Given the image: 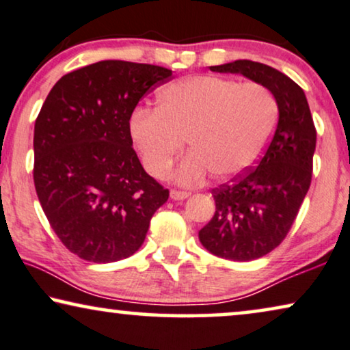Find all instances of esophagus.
Here are the masks:
<instances>
[{
  "label": "esophagus",
  "mask_w": 350,
  "mask_h": 350,
  "mask_svg": "<svg viewBox=\"0 0 350 350\" xmlns=\"http://www.w3.org/2000/svg\"><path fill=\"white\" fill-rule=\"evenodd\" d=\"M170 198L174 200H183L186 198H189V193H186V191H176V189H172L170 191Z\"/></svg>",
  "instance_id": "34e87169"
}]
</instances>
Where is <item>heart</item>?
Returning a JSON list of instances; mask_svg holds the SVG:
<instances>
[{
  "mask_svg": "<svg viewBox=\"0 0 350 350\" xmlns=\"http://www.w3.org/2000/svg\"><path fill=\"white\" fill-rule=\"evenodd\" d=\"M279 107L260 83L186 76L159 89L156 108H137L129 133L148 174L161 178L183 148L175 180L198 185L208 172L229 180L250 169L274 132Z\"/></svg>",
  "mask_w": 350,
  "mask_h": 350,
  "instance_id": "heart-1",
  "label": "heart"
}]
</instances>
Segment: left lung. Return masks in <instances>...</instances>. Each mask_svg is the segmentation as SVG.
<instances>
[{
  "label": "left lung",
  "mask_w": 350,
  "mask_h": 350,
  "mask_svg": "<svg viewBox=\"0 0 350 350\" xmlns=\"http://www.w3.org/2000/svg\"><path fill=\"white\" fill-rule=\"evenodd\" d=\"M266 85L279 107L274 137L255 169L212 191L213 218L199 241L215 256L252 261L274 250L290 231L312 178L315 132L304 90L279 70L252 60L210 66Z\"/></svg>",
  "instance_id": "8db88e82"
}]
</instances>
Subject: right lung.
Returning <instances> with one entry per match:
<instances>
[{
	"instance_id": "1",
	"label": "right lung",
	"mask_w": 350,
	"mask_h": 350,
	"mask_svg": "<svg viewBox=\"0 0 350 350\" xmlns=\"http://www.w3.org/2000/svg\"><path fill=\"white\" fill-rule=\"evenodd\" d=\"M164 66L102 60L62 76L35 122L38 199L62 243L90 262L133 255L169 199L132 148L129 119Z\"/></svg>"
}]
</instances>
